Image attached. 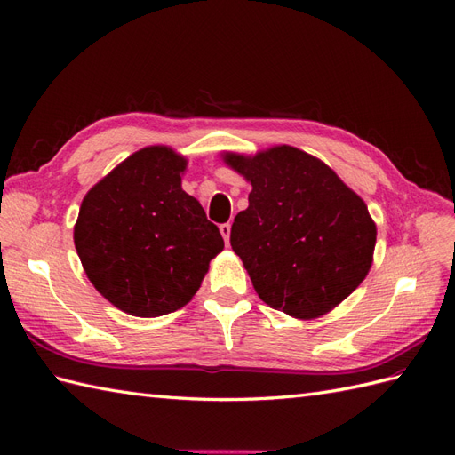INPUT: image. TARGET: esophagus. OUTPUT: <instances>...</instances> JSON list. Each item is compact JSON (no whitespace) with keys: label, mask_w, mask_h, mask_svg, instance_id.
Segmentation results:
<instances>
[{"label":"esophagus","mask_w":455,"mask_h":455,"mask_svg":"<svg viewBox=\"0 0 455 455\" xmlns=\"http://www.w3.org/2000/svg\"><path fill=\"white\" fill-rule=\"evenodd\" d=\"M220 233L226 241V244H229V233H231V224H220Z\"/></svg>","instance_id":"1"}]
</instances>
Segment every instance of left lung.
<instances>
[{"label":"left lung","mask_w":455,"mask_h":455,"mask_svg":"<svg viewBox=\"0 0 455 455\" xmlns=\"http://www.w3.org/2000/svg\"><path fill=\"white\" fill-rule=\"evenodd\" d=\"M252 184L231 226V249L273 309L315 319L334 309L370 271L376 224L364 201L323 161L292 146L254 157L228 154Z\"/></svg>","instance_id":"obj_1"}]
</instances>
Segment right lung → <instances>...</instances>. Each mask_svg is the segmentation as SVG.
I'll list each match as a JSON object with an SVG mask.
<instances>
[{
	"label": "right lung",
	"mask_w": 455,
	"mask_h": 455,
	"mask_svg": "<svg viewBox=\"0 0 455 455\" xmlns=\"http://www.w3.org/2000/svg\"><path fill=\"white\" fill-rule=\"evenodd\" d=\"M186 159L171 148L136 151L81 203L74 243L89 281L134 316L184 307L224 249L218 228L182 189Z\"/></svg>",
	"instance_id": "add662e5"
}]
</instances>
